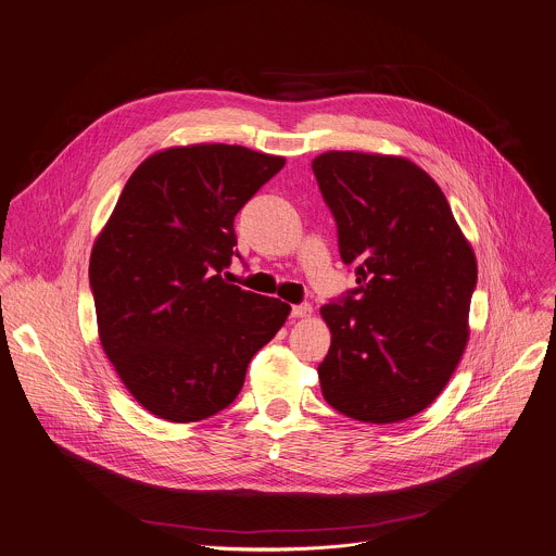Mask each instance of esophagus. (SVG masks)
I'll list each match as a JSON object with an SVG mask.
<instances>
[{
  "mask_svg": "<svg viewBox=\"0 0 556 556\" xmlns=\"http://www.w3.org/2000/svg\"><path fill=\"white\" fill-rule=\"evenodd\" d=\"M307 316H312V305L301 303L292 307V318H307Z\"/></svg>",
  "mask_w": 556,
  "mask_h": 556,
  "instance_id": "1",
  "label": "esophagus"
}]
</instances>
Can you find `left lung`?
Returning <instances> with one entry per match:
<instances>
[{
	"instance_id": "1",
	"label": "left lung",
	"mask_w": 556,
	"mask_h": 556,
	"mask_svg": "<svg viewBox=\"0 0 556 556\" xmlns=\"http://www.w3.org/2000/svg\"><path fill=\"white\" fill-rule=\"evenodd\" d=\"M355 283L320 307L323 397L362 424H400L447 387L469 340L473 249L434 178L406 156L329 150L312 161Z\"/></svg>"
}]
</instances>
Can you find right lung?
<instances>
[{
  "instance_id": "obj_1",
  "label": "right lung",
  "mask_w": 556,
  "mask_h": 556,
  "mask_svg": "<svg viewBox=\"0 0 556 556\" xmlns=\"http://www.w3.org/2000/svg\"><path fill=\"white\" fill-rule=\"evenodd\" d=\"M283 165L244 146H172L124 185L93 242L89 281L100 344L150 415L194 424L220 413L283 327L288 303L220 275L238 212Z\"/></svg>"
}]
</instances>
